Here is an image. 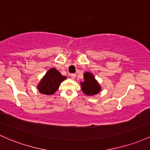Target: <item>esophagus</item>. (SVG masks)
Listing matches in <instances>:
<instances>
[{
  "label": "esophagus",
  "instance_id": "34e87169",
  "mask_svg": "<svg viewBox=\"0 0 150 150\" xmlns=\"http://www.w3.org/2000/svg\"><path fill=\"white\" fill-rule=\"evenodd\" d=\"M70 77H71L72 80H75V77H76V75H75V74H71V75H70Z\"/></svg>",
  "mask_w": 150,
  "mask_h": 150
}]
</instances>
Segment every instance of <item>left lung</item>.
I'll return each instance as SVG.
<instances>
[{
	"instance_id": "left-lung-1",
	"label": "left lung",
	"mask_w": 150,
	"mask_h": 150,
	"mask_svg": "<svg viewBox=\"0 0 150 150\" xmlns=\"http://www.w3.org/2000/svg\"><path fill=\"white\" fill-rule=\"evenodd\" d=\"M81 88L86 95L91 96L100 92L101 87L95 80L94 75L89 72L84 73V82H81Z\"/></svg>"
}]
</instances>
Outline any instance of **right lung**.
<instances>
[{"mask_svg": "<svg viewBox=\"0 0 150 150\" xmlns=\"http://www.w3.org/2000/svg\"><path fill=\"white\" fill-rule=\"evenodd\" d=\"M66 79L56 68H51L40 81L37 88L39 92L46 95H51L56 92L61 83Z\"/></svg>", "mask_w": 150, "mask_h": 150, "instance_id": "right-lung-1", "label": "right lung"}]
</instances>
